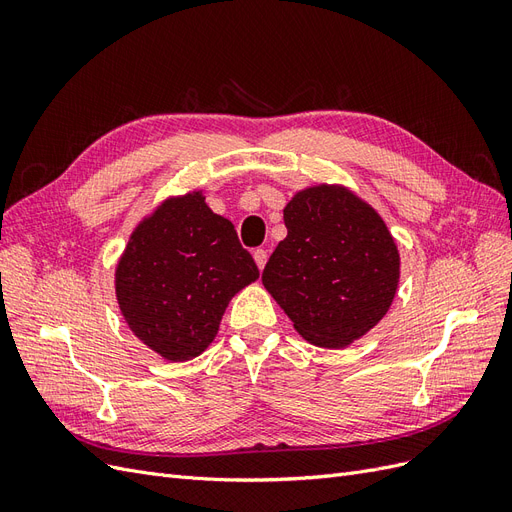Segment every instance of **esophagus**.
I'll return each mask as SVG.
<instances>
[{"label": "esophagus", "mask_w": 512, "mask_h": 512, "mask_svg": "<svg viewBox=\"0 0 512 512\" xmlns=\"http://www.w3.org/2000/svg\"><path fill=\"white\" fill-rule=\"evenodd\" d=\"M267 258H269L267 250H262V247H258V250H254V260H256V265H258V269H260V271L265 269V265H267Z\"/></svg>", "instance_id": "esophagus-1"}]
</instances>
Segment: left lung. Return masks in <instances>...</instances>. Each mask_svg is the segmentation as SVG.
<instances>
[{
	"label": "left lung",
	"mask_w": 512,
	"mask_h": 512,
	"mask_svg": "<svg viewBox=\"0 0 512 512\" xmlns=\"http://www.w3.org/2000/svg\"><path fill=\"white\" fill-rule=\"evenodd\" d=\"M288 235L262 284L309 344L344 348L389 312L399 252L380 215L346 188L316 185L284 209Z\"/></svg>",
	"instance_id": "1"
}]
</instances>
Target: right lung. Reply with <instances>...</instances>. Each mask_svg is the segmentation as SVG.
Returning a JSON list of instances; mask_svg holds the SVG:
<instances>
[{"label": "right lung", "mask_w": 512, "mask_h": 512, "mask_svg": "<svg viewBox=\"0 0 512 512\" xmlns=\"http://www.w3.org/2000/svg\"><path fill=\"white\" fill-rule=\"evenodd\" d=\"M237 230L200 192L170 198L138 224L115 290L132 333L168 361H190L213 342L228 301L258 280Z\"/></svg>", "instance_id": "obj_1"}]
</instances>
